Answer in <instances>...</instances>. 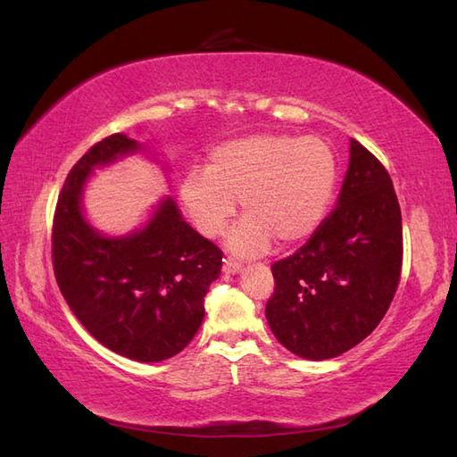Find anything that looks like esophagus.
Here are the masks:
<instances>
[{
	"mask_svg": "<svg viewBox=\"0 0 457 457\" xmlns=\"http://www.w3.org/2000/svg\"><path fill=\"white\" fill-rule=\"evenodd\" d=\"M239 270H241V261H237V259H231V257L224 259V272H228V274H236V272H239Z\"/></svg>",
	"mask_w": 457,
	"mask_h": 457,
	"instance_id": "34e87169",
	"label": "esophagus"
}]
</instances>
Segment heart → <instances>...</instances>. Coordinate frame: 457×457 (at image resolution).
Here are the masks:
<instances>
[{"label":"heart","mask_w":457,"mask_h":457,"mask_svg":"<svg viewBox=\"0 0 457 457\" xmlns=\"http://www.w3.org/2000/svg\"><path fill=\"white\" fill-rule=\"evenodd\" d=\"M337 180V155L323 137L253 134L214 147L204 173L183 179L180 203L203 236L218 237L241 200L247 218L233 229L229 247L259 254L272 239L295 245L313 236Z\"/></svg>","instance_id":"b5f03b06"}]
</instances>
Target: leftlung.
Instances as JSON below:
<instances>
[{"label":"left lung","instance_id":"1","mask_svg":"<svg viewBox=\"0 0 457 457\" xmlns=\"http://www.w3.org/2000/svg\"><path fill=\"white\" fill-rule=\"evenodd\" d=\"M401 208L387 169L350 140L337 208L310 241L272 264L267 321L278 343L307 360L346 353L374 331L401 280Z\"/></svg>","mask_w":457,"mask_h":457}]
</instances>
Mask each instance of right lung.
Segmentation results:
<instances>
[{
	"instance_id": "right-lung-1",
	"label": "right lung",
	"mask_w": 457,
	"mask_h": 457,
	"mask_svg": "<svg viewBox=\"0 0 457 457\" xmlns=\"http://www.w3.org/2000/svg\"><path fill=\"white\" fill-rule=\"evenodd\" d=\"M137 150L124 134L91 145L63 183L52 224V264L63 300L112 353L159 362L180 353L204 320V295L224 253L180 218L167 198L134 236H99L81 216L79 196L95 165Z\"/></svg>"
}]
</instances>
